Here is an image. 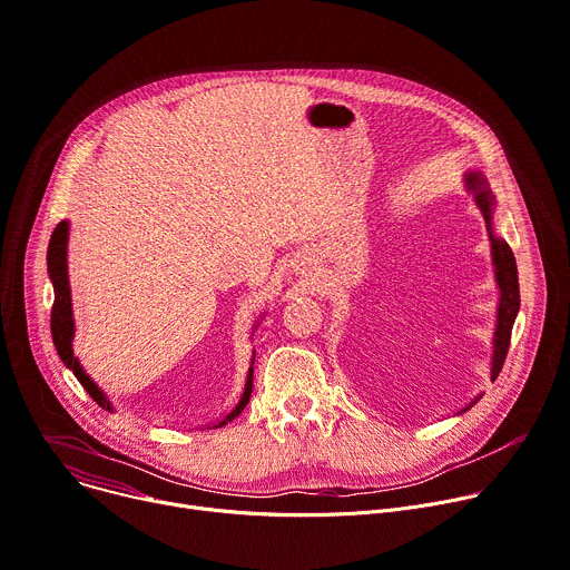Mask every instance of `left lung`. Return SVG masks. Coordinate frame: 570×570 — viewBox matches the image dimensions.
Masks as SVG:
<instances>
[{"mask_svg":"<svg viewBox=\"0 0 570 570\" xmlns=\"http://www.w3.org/2000/svg\"><path fill=\"white\" fill-rule=\"evenodd\" d=\"M465 187L474 196V203L479 205L481 214L487 218L489 226V237H491V250H493V265H495V281L500 287V303H498V324H495V335H493V358H491V376L495 379L504 365L507 352H509V340H511V328L515 322V315L520 311V289H518V269H515V257L509 248V244L493 233V207L495 198L489 189V183L484 175L479 170H468L465 173ZM481 395H476L463 411L472 409Z\"/></svg>","mask_w":570,"mask_h":570,"instance_id":"8db88e82","label":"left lung"}]
</instances>
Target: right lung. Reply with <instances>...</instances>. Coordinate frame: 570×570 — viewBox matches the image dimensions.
I'll return each mask as SVG.
<instances>
[{
	"instance_id": "obj_1",
	"label": "right lung",
	"mask_w": 570,
	"mask_h": 570,
	"mask_svg": "<svg viewBox=\"0 0 570 570\" xmlns=\"http://www.w3.org/2000/svg\"><path fill=\"white\" fill-rule=\"evenodd\" d=\"M68 222H61L55 233H52V239H50V246H48V274L52 278V285H55V303H52V340H55V346L57 352L63 361V365L68 370H72V374L77 376V381L83 385V390L89 392V397H94V402L98 406H102L105 411H114L111 402L105 397V392L91 381V376L83 372V367L79 365L77 356L72 354V337H75V320H72V303H70V283H68ZM253 361L255 356L250 358V367H248V374H246V385H244V392L239 402L226 413L218 417V422H214V426H224L228 422H233L248 404L250 400V392H253Z\"/></svg>"
}]
</instances>
